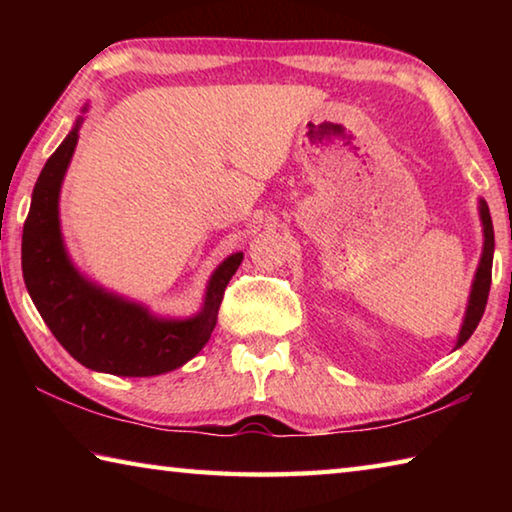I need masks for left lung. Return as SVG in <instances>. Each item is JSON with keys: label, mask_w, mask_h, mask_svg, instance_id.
I'll return each mask as SVG.
<instances>
[{"label": "left lung", "mask_w": 512, "mask_h": 512, "mask_svg": "<svg viewBox=\"0 0 512 512\" xmlns=\"http://www.w3.org/2000/svg\"><path fill=\"white\" fill-rule=\"evenodd\" d=\"M481 221H483V235H485L483 255H481L479 271H476V277H474L470 305H467V314L463 320L461 334H458L456 348H461V345L474 334V329L479 325V320L485 311V305H488V293H490V282H492V253H495V230H492L490 210L488 205H485V201H481Z\"/></svg>", "instance_id": "1"}]
</instances>
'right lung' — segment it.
Returning <instances> with one entry per match:
<instances>
[{
    "label": "right lung",
    "instance_id": "1",
    "mask_svg": "<svg viewBox=\"0 0 512 512\" xmlns=\"http://www.w3.org/2000/svg\"><path fill=\"white\" fill-rule=\"evenodd\" d=\"M79 124L51 153L33 187L22 232V273L33 305L58 343L85 368L119 377H153L180 368L210 341L225 287L244 255L216 268L205 307L189 320H160L83 280L60 239L58 192L72 160Z\"/></svg>",
    "mask_w": 512,
    "mask_h": 512
}]
</instances>
